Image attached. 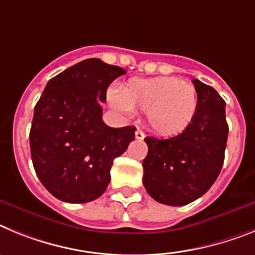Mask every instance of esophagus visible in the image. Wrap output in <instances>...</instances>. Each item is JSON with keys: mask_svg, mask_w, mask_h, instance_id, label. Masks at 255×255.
<instances>
[{"mask_svg": "<svg viewBox=\"0 0 255 255\" xmlns=\"http://www.w3.org/2000/svg\"><path fill=\"white\" fill-rule=\"evenodd\" d=\"M134 136H136L137 140H143V138H145L146 134L143 133V132H142V130H141V129H137V130H136V133H134Z\"/></svg>", "mask_w": 255, "mask_h": 255, "instance_id": "34e87169", "label": "esophagus"}]
</instances>
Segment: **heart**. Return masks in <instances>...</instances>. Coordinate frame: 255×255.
Instances as JSON below:
<instances>
[{
  "label": "heart",
  "mask_w": 255,
  "mask_h": 255,
  "mask_svg": "<svg viewBox=\"0 0 255 255\" xmlns=\"http://www.w3.org/2000/svg\"><path fill=\"white\" fill-rule=\"evenodd\" d=\"M108 99L121 112L146 113L149 126L161 136H176L187 129L199 104L194 85L174 77L129 79L121 94L110 91Z\"/></svg>",
  "instance_id": "heart-1"
}]
</instances>
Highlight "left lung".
<instances>
[{
	"label": "left lung",
	"instance_id": "left-lung-1",
	"mask_svg": "<svg viewBox=\"0 0 255 255\" xmlns=\"http://www.w3.org/2000/svg\"><path fill=\"white\" fill-rule=\"evenodd\" d=\"M198 91V112L182 133L170 138L146 137L142 182L152 199L182 207L213 185L222 169L229 136L226 103L216 90L192 79Z\"/></svg>",
	"mask_w": 255,
	"mask_h": 255
}]
</instances>
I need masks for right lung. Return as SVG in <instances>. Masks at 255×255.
Instances as JSON below:
<instances>
[{
    "label": "right lung",
    "mask_w": 255,
    "mask_h": 255,
    "mask_svg": "<svg viewBox=\"0 0 255 255\" xmlns=\"http://www.w3.org/2000/svg\"><path fill=\"white\" fill-rule=\"evenodd\" d=\"M125 73L87 59L50 79L42 92L30 128V154L39 181L59 200L100 198L113 161L134 140V127L112 128L103 121L106 90Z\"/></svg>",
    "instance_id": "add662e5"
}]
</instances>
